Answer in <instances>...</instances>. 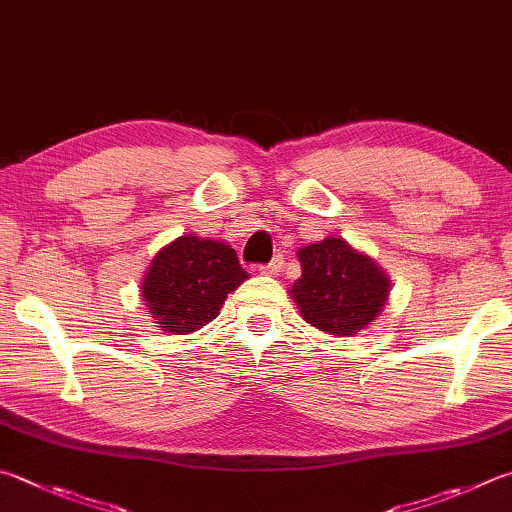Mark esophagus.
Returning <instances> with one entry per match:
<instances>
[{"label": "esophagus", "mask_w": 512, "mask_h": 512, "mask_svg": "<svg viewBox=\"0 0 512 512\" xmlns=\"http://www.w3.org/2000/svg\"><path fill=\"white\" fill-rule=\"evenodd\" d=\"M282 264H284V259H282V255H277L273 262H268V264H262L259 266V271H262L264 275H277L282 271Z\"/></svg>", "instance_id": "obj_1"}]
</instances>
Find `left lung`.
Returning <instances> with one entry per match:
<instances>
[{
	"label": "left lung",
	"mask_w": 512,
	"mask_h": 512,
	"mask_svg": "<svg viewBox=\"0 0 512 512\" xmlns=\"http://www.w3.org/2000/svg\"><path fill=\"white\" fill-rule=\"evenodd\" d=\"M297 257L302 277L295 280L291 295L306 322L333 336H353L376 320L389 280L369 257L336 237L304 246Z\"/></svg>",
	"instance_id": "8db88e82"
}]
</instances>
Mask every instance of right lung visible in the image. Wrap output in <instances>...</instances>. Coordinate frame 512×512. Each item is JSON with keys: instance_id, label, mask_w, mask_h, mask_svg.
I'll return each instance as SVG.
<instances>
[{"instance_id": "right-lung-1", "label": "right lung", "mask_w": 512, "mask_h": 512, "mask_svg": "<svg viewBox=\"0 0 512 512\" xmlns=\"http://www.w3.org/2000/svg\"><path fill=\"white\" fill-rule=\"evenodd\" d=\"M248 280L237 253L221 241L179 237L143 280V300L163 331L192 333L217 318L228 293Z\"/></svg>"}]
</instances>
